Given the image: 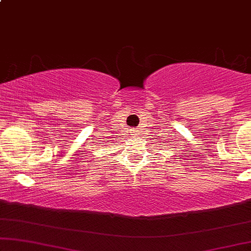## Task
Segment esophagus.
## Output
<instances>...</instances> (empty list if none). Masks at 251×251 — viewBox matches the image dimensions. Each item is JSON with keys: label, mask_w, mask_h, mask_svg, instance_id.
Instances as JSON below:
<instances>
[{"label": "esophagus", "mask_w": 251, "mask_h": 251, "mask_svg": "<svg viewBox=\"0 0 251 251\" xmlns=\"http://www.w3.org/2000/svg\"><path fill=\"white\" fill-rule=\"evenodd\" d=\"M134 131H135V132H138V129H134Z\"/></svg>", "instance_id": "obj_1"}]
</instances>
